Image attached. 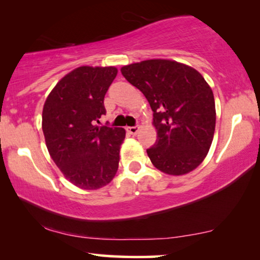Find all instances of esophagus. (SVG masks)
<instances>
[{
  "mask_svg": "<svg viewBox=\"0 0 260 260\" xmlns=\"http://www.w3.org/2000/svg\"><path fill=\"white\" fill-rule=\"evenodd\" d=\"M139 129H140V127H139V126L127 127V132L132 134V136H136V134H138V132H139Z\"/></svg>",
  "mask_w": 260,
  "mask_h": 260,
  "instance_id": "esophagus-1",
  "label": "esophagus"
}]
</instances>
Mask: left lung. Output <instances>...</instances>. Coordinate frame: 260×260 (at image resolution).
Here are the masks:
<instances>
[{"label":"left lung","mask_w":260,"mask_h":260,"mask_svg":"<svg viewBox=\"0 0 260 260\" xmlns=\"http://www.w3.org/2000/svg\"><path fill=\"white\" fill-rule=\"evenodd\" d=\"M153 112L157 140L147 150L152 164L171 176L195 170L205 160L215 131V101L203 76L170 59H148L121 68Z\"/></svg>","instance_id":"1"}]
</instances>
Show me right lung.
I'll use <instances>...</instances> for the list:
<instances>
[{
    "mask_svg": "<svg viewBox=\"0 0 260 260\" xmlns=\"http://www.w3.org/2000/svg\"><path fill=\"white\" fill-rule=\"evenodd\" d=\"M116 75L115 67H79L45 101L41 127L48 153L64 177L81 189L107 185L119 168L126 131L96 126L106 114L103 100Z\"/></svg>",
    "mask_w": 260,
    "mask_h": 260,
    "instance_id": "right-lung-1",
    "label": "right lung"
}]
</instances>
